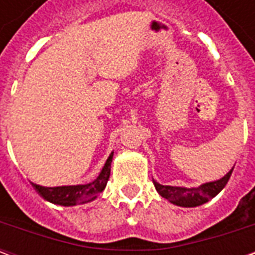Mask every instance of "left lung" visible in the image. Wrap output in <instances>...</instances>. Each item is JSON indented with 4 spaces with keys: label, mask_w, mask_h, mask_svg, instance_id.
I'll list each match as a JSON object with an SVG mask.
<instances>
[{
    "label": "left lung",
    "mask_w": 255,
    "mask_h": 255,
    "mask_svg": "<svg viewBox=\"0 0 255 255\" xmlns=\"http://www.w3.org/2000/svg\"><path fill=\"white\" fill-rule=\"evenodd\" d=\"M232 171H234V168L220 180L205 183V184H201L199 187L186 188L176 187V186H162L155 180H153V183L161 197L168 199L173 205L182 206V208H195V206L203 205L210 201L212 198L216 197L228 183Z\"/></svg>",
    "instance_id": "obj_1"
}]
</instances>
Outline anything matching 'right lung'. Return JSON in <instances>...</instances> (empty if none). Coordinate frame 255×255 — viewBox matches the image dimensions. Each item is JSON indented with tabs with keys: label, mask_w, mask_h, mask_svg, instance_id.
Wrapping results in <instances>:
<instances>
[{
	"label": "right lung",
	"mask_w": 255,
	"mask_h": 255,
	"mask_svg": "<svg viewBox=\"0 0 255 255\" xmlns=\"http://www.w3.org/2000/svg\"><path fill=\"white\" fill-rule=\"evenodd\" d=\"M113 158V151L108 157L102 171L94 182L87 184H76V186H60V187H43L35 183H31L32 187L43 199L49 202L61 205V206H75L78 203H86L94 201L106 187V183L111 176V164Z\"/></svg>",
	"instance_id": "obj_1"
}]
</instances>
